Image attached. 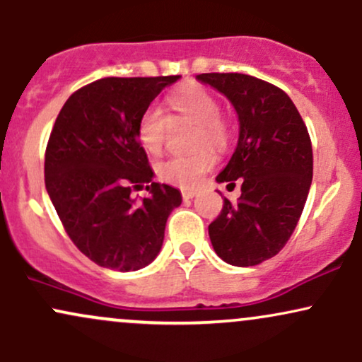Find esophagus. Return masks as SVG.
Here are the masks:
<instances>
[{
	"instance_id": "34e87169",
	"label": "esophagus",
	"mask_w": 362,
	"mask_h": 362,
	"mask_svg": "<svg viewBox=\"0 0 362 362\" xmlns=\"http://www.w3.org/2000/svg\"><path fill=\"white\" fill-rule=\"evenodd\" d=\"M195 190H190V189H184L182 190V197L184 199H192V197H195Z\"/></svg>"
}]
</instances>
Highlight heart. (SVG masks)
Returning a JSON list of instances; mask_svg holds the SVG:
<instances>
[{
  "label": "heart",
  "instance_id": "1",
  "mask_svg": "<svg viewBox=\"0 0 362 362\" xmlns=\"http://www.w3.org/2000/svg\"><path fill=\"white\" fill-rule=\"evenodd\" d=\"M194 124L192 148L197 153L173 156L158 167V175L167 184L180 189H195L202 177L214 167L216 156L211 149H223L231 138V126L219 110L218 98L209 90L195 83H187L165 98V114L149 107L141 114L136 126L139 144L149 155L163 153L170 126Z\"/></svg>",
  "mask_w": 362,
  "mask_h": 362
}]
</instances>
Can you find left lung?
Wrapping results in <instances>:
<instances>
[{
  "label": "left lung",
  "instance_id": "8db88e82",
  "mask_svg": "<svg viewBox=\"0 0 362 362\" xmlns=\"http://www.w3.org/2000/svg\"><path fill=\"white\" fill-rule=\"evenodd\" d=\"M197 80L221 91L240 120L236 149L216 177L242 195L209 224L216 253L236 267L277 255L296 228L313 178L311 139L300 112L281 88L250 74L202 73Z\"/></svg>",
  "mask_w": 362,
  "mask_h": 362
}]
</instances>
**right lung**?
<instances>
[{
	"mask_svg": "<svg viewBox=\"0 0 362 362\" xmlns=\"http://www.w3.org/2000/svg\"><path fill=\"white\" fill-rule=\"evenodd\" d=\"M180 76L102 78L66 100L45 148V189L78 250L100 267L138 271L155 260L165 224L180 206L173 187L153 182L136 126ZM150 192L138 203L132 189Z\"/></svg>",
	"mask_w": 362,
	"mask_h": 362,
	"instance_id": "right-lung-1",
	"label": "right lung"
}]
</instances>
